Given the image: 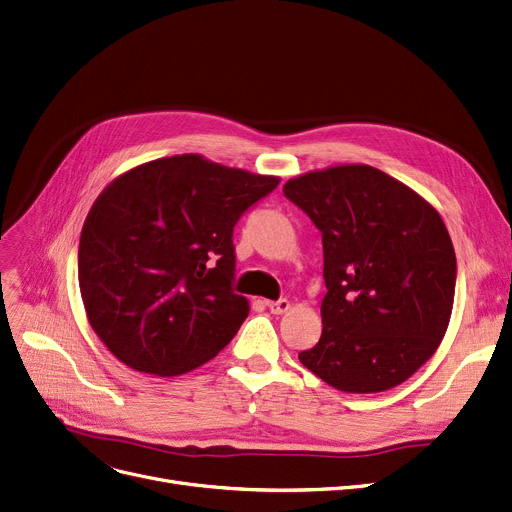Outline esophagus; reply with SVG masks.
Listing matches in <instances>:
<instances>
[{"label": "esophagus", "mask_w": 512, "mask_h": 512, "mask_svg": "<svg viewBox=\"0 0 512 512\" xmlns=\"http://www.w3.org/2000/svg\"><path fill=\"white\" fill-rule=\"evenodd\" d=\"M265 305H268V309L272 311V314H284V311L291 309V301H288V299H278V301H265Z\"/></svg>", "instance_id": "obj_1"}]
</instances>
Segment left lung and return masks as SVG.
Returning <instances> with one entry per match:
<instances>
[{"label":"left lung","mask_w":512,"mask_h":512,"mask_svg":"<svg viewBox=\"0 0 512 512\" xmlns=\"http://www.w3.org/2000/svg\"><path fill=\"white\" fill-rule=\"evenodd\" d=\"M322 232V337L299 360L345 393L387 391L425 364L450 322L456 255L439 213L368 165L282 188Z\"/></svg>","instance_id":"obj_1"}]
</instances>
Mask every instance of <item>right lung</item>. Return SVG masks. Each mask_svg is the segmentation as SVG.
Masks as SVG:
<instances>
[{
    "instance_id": "obj_1",
    "label": "right lung",
    "mask_w": 512,
    "mask_h": 512,
    "mask_svg": "<svg viewBox=\"0 0 512 512\" xmlns=\"http://www.w3.org/2000/svg\"><path fill=\"white\" fill-rule=\"evenodd\" d=\"M278 177L198 154L123 173L87 213L79 288L92 328L133 370L184 374L224 349L249 316L234 293V226Z\"/></svg>"
}]
</instances>
